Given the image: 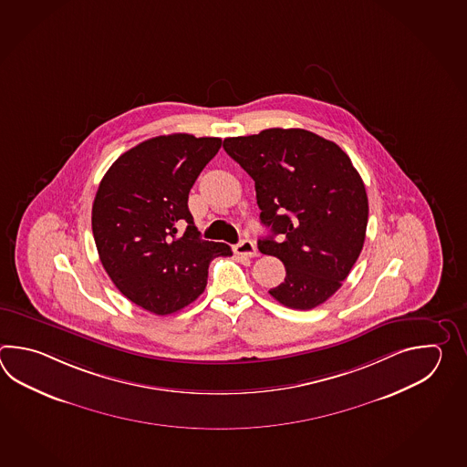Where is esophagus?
<instances>
[{
	"label": "esophagus",
	"instance_id": "34e87169",
	"mask_svg": "<svg viewBox=\"0 0 467 467\" xmlns=\"http://www.w3.org/2000/svg\"><path fill=\"white\" fill-rule=\"evenodd\" d=\"M234 252L240 255V257H255L257 255V247H255V244L252 240L245 238V240H242L240 244L234 247Z\"/></svg>",
	"mask_w": 467,
	"mask_h": 467
}]
</instances>
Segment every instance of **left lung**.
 Instances as JSON below:
<instances>
[{"instance_id": "1", "label": "left lung", "mask_w": 467, "mask_h": 467, "mask_svg": "<svg viewBox=\"0 0 467 467\" xmlns=\"http://www.w3.org/2000/svg\"><path fill=\"white\" fill-rule=\"evenodd\" d=\"M223 149L255 182L260 222L272 232L258 250L285 265V280L268 294L297 310L324 304L348 278L368 229V193L348 153L302 129L232 137Z\"/></svg>"}]
</instances>
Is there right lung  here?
I'll return each mask as SVG.
<instances>
[{
  "mask_svg": "<svg viewBox=\"0 0 467 467\" xmlns=\"http://www.w3.org/2000/svg\"><path fill=\"white\" fill-rule=\"evenodd\" d=\"M220 147L215 137L160 135L119 155L99 182L91 229L101 265L151 314L192 304L205 290L210 262L232 255L229 245L199 237L189 210L190 189Z\"/></svg>",
  "mask_w": 467,
  "mask_h": 467,
  "instance_id": "add662e5",
  "label": "right lung"
}]
</instances>
